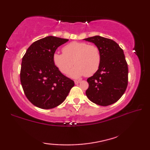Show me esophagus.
Wrapping results in <instances>:
<instances>
[{
	"label": "esophagus",
	"instance_id": "esophagus-1",
	"mask_svg": "<svg viewBox=\"0 0 150 150\" xmlns=\"http://www.w3.org/2000/svg\"><path fill=\"white\" fill-rule=\"evenodd\" d=\"M80 82V80H74V83H75L76 84H79Z\"/></svg>",
	"mask_w": 150,
	"mask_h": 150
}]
</instances>
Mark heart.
Segmentation results:
<instances>
[{"label": "heart", "mask_w": 150, "mask_h": 150, "mask_svg": "<svg viewBox=\"0 0 150 150\" xmlns=\"http://www.w3.org/2000/svg\"><path fill=\"white\" fill-rule=\"evenodd\" d=\"M63 53H55L53 62L56 68L64 74H67L74 64L76 66L69 76L79 79L82 76H90L98 70L101 55L98 47L83 42H71L62 49Z\"/></svg>", "instance_id": "heart-1"}]
</instances>
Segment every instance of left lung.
I'll return each instance as SVG.
<instances>
[{"label":"left lung","mask_w":150,"mask_h":150,"mask_svg":"<svg viewBox=\"0 0 150 150\" xmlns=\"http://www.w3.org/2000/svg\"><path fill=\"white\" fill-rule=\"evenodd\" d=\"M84 40L94 43L101 55L98 70L87 79L86 96L97 105H112L120 99L128 85L129 71L123 50L115 41L100 36Z\"/></svg>","instance_id":"1"}]
</instances>
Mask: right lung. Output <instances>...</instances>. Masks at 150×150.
Here are the masks:
<instances>
[{
	"mask_svg": "<svg viewBox=\"0 0 150 150\" xmlns=\"http://www.w3.org/2000/svg\"><path fill=\"white\" fill-rule=\"evenodd\" d=\"M68 39L47 36L29 47L22 58L20 80L23 92L31 103L42 109H52L64 101L74 86L53 62L58 47Z\"/></svg>",
	"mask_w": 150,
	"mask_h": 150,
	"instance_id": "obj_1",
	"label": "right lung"
}]
</instances>
